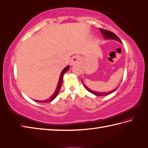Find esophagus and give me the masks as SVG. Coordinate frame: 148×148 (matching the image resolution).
<instances>
[{
	"mask_svg": "<svg viewBox=\"0 0 148 148\" xmlns=\"http://www.w3.org/2000/svg\"><path fill=\"white\" fill-rule=\"evenodd\" d=\"M80 61H81L80 57L79 56H77V55H75V56L71 58V66L79 64L80 63Z\"/></svg>",
	"mask_w": 148,
	"mask_h": 148,
	"instance_id": "esophagus-1",
	"label": "esophagus"
}]
</instances>
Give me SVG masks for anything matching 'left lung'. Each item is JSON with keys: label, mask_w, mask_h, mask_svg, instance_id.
I'll use <instances>...</instances> for the list:
<instances>
[{"label": "left lung", "mask_w": 148, "mask_h": 148, "mask_svg": "<svg viewBox=\"0 0 148 148\" xmlns=\"http://www.w3.org/2000/svg\"><path fill=\"white\" fill-rule=\"evenodd\" d=\"M100 32H101L102 34L103 35V37H104V39L106 40H109V39H113V40H117L119 42H120L122 43V41L120 40V38L116 36L115 33H113V32H110V31H108V30H105V29H100ZM82 82L83 83V85L84 86L85 88L89 92H90V93H93V95H97V96H106V95H110L111 93H113L114 91H115L116 89H117V88L114 89L113 90L111 91H109V92H97V91H94L93 90H90V89H89L87 86H86L84 84L82 80Z\"/></svg>", "instance_id": "8db88e82"}]
</instances>
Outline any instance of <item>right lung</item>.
Wrapping results in <instances>:
<instances>
[{
	"mask_svg": "<svg viewBox=\"0 0 148 148\" xmlns=\"http://www.w3.org/2000/svg\"><path fill=\"white\" fill-rule=\"evenodd\" d=\"M69 68V66H66V68L63 69V70L62 71V72H61V73L60 75V77H59V80H58V84H57V88H56V90H55V93H53V95L50 97L49 99H47V100H35V102H41V103H46V102H51L55 98H56L57 96L58 95V92H59L60 91V87L61 86H62V80H63V76L64 75V73H66V72L68 70Z\"/></svg>",
	"mask_w": 148,
	"mask_h": 148,
	"instance_id": "right-lung-1",
	"label": "right lung"
}]
</instances>
